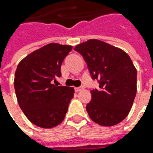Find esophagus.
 <instances>
[{"instance_id":"obj_1","label":"esophagus","mask_w":153,"mask_h":153,"mask_svg":"<svg viewBox=\"0 0 153 153\" xmlns=\"http://www.w3.org/2000/svg\"><path fill=\"white\" fill-rule=\"evenodd\" d=\"M83 89V87H79V88H75V91L76 92H80Z\"/></svg>"}]
</instances>
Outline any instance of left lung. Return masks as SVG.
I'll return each mask as SVG.
<instances>
[{"label":"left lung","instance_id":"obj_1","mask_svg":"<svg viewBox=\"0 0 153 153\" xmlns=\"http://www.w3.org/2000/svg\"><path fill=\"white\" fill-rule=\"evenodd\" d=\"M88 65L100 89L91 90L86 106L89 117L101 126H114L128 115L137 91V71L130 57L121 48L90 39L74 48Z\"/></svg>","mask_w":153,"mask_h":153}]
</instances>
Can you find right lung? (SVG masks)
<instances>
[{
	"label": "right lung",
	"mask_w": 153,
	"mask_h": 153,
	"mask_svg": "<svg viewBox=\"0 0 153 153\" xmlns=\"http://www.w3.org/2000/svg\"><path fill=\"white\" fill-rule=\"evenodd\" d=\"M71 49L72 46L52 42L30 53L18 65L16 97L27 118L40 128H53L65 119L75 91L55 83L61 76L62 62Z\"/></svg>",
	"instance_id": "obj_1"
}]
</instances>
